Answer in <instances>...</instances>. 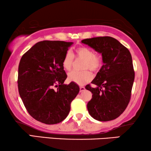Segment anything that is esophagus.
Segmentation results:
<instances>
[{
	"instance_id": "obj_1",
	"label": "esophagus",
	"mask_w": 151,
	"mask_h": 151,
	"mask_svg": "<svg viewBox=\"0 0 151 151\" xmlns=\"http://www.w3.org/2000/svg\"><path fill=\"white\" fill-rule=\"evenodd\" d=\"M85 90V88L84 87V86H80V92H82L84 91Z\"/></svg>"
}]
</instances>
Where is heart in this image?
<instances>
[{"label":"heart","instance_id":"b5f03b06","mask_svg":"<svg viewBox=\"0 0 151 151\" xmlns=\"http://www.w3.org/2000/svg\"><path fill=\"white\" fill-rule=\"evenodd\" d=\"M75 56L77 59L83 60L82 69L84 71H73L69 73L68 78L70 81L75 82L79 85L87 83L93 78L91 72H98L102 66V56L98 53H94L90 48L85 46H80L75 49ZM74 62V55L70 51H67L64 55L63 66L67 71L72 69Z\"/></svg>","mask_w":151,"mask_h":151}]
</instances>
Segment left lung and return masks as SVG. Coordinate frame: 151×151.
<instances>
[{
  "label": "left lung",
  "instance_id": "left-lung-1",
  "mask_svg": "<svg viewBox=\"0 0 151 151\" xmlns=\"http://www.w3.org/2000/svg\"><path fill=\"white\" fill-rule=\"evenodd\" d=\"M98 53H102L103 65L85 88L92 93L87 104L91 116L106 122L118 117L129 104L135 79L131 54L127 47L110 36L96 37L82 40Z\"/></svg>",
  "mask_w": 151,
  "mask_h": 151
}]
</instances>
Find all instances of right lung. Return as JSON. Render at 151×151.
I'll return each mask as SVG.
<instances>
[{"label": "right lung", "mask_w": 151, "mask_h": 151, "mask_svg": "<svg viewBox=\"0 0 151 151\" xmlns=\"http://www.w3.org/2000/svg\"><path fill=\"white\" fill-rule=\"evenodd\" d=\"M72 44L59 40L40 41L20 59L18 91L29 114L37 121L46 124L61 122L67 117L71 103L80 91L75 82L64 84L67 76L63 60Z\"/></svg>", "instance_id": "1"}]
</instances>
